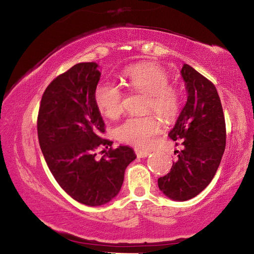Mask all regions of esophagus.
Segmentation results:
<instances>
[{
	"instance_id": "esophagus-1",
	"label": "esophagus",
	"mask_w": 254,
	"mask_h": 254,
	"mask_svg": "<svg viewBox=\"0 0 254 254\" xmlns=\"http://www.w3.org/2000/svg\"><path fill=\"white\" fill-rule=\"evenodd\" d=\"M135 154L137 158H146L147 155L150 154L149 151H144V150H141V149H135Z\"/></svg>"
}]
</instances>
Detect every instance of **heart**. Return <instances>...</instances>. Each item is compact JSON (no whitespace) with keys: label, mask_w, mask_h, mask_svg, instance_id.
Listing matches in <instances>:
<instances>
[{"label":"heart","mask_w":254,"mask_h":254,"mask_svg":"<svg viewBox=\"0 0 254 254\" xmlns=\"http://www.w3.org/2000/svg\"><path fill=\"white\" fill-rule=\"evenodd\" d=\"M123 77L131 89L145 94V112H154L165 121L173 120L182 105L179 87L170 83L168 72L155 64H139L127 67ZM124 93L118 85L107 81L100 82L94 89V102L100 112L109 119H117L123 112ZM161 128L153 114L127 119L117 130L118 139L137 147L151 145L153 136Z\"/></svg>","instance_id":"heart-1"}]
</instances>
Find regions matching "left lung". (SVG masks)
Instances as JSON below:
<instances>
[{
	"label": "left lung",
	"mask_w": 254,
	"mask_h": 254,
	"mask_svg": "<svg viewBox=\"0 0 254 254\" xmlns=\"http://www.w3.org/2000/svg\"><path fill=\"white\" fill-rule=\"evenodd\" d=\"M181 74L188 100L170 139L181 144L171 171L158 179L161 191L170 199L187 201L209 186L216 173L227 140L222 104L213 83L189 64Z\"/></svg>",
	"instance_id": "left-lung-1"
}]
</instances>
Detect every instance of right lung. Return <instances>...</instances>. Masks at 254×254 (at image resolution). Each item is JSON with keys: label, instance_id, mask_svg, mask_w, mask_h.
I'll list each match as a JSON object with an SVG mask.
<instances>
[{"label": "right lung", "instance_id": "add662e5", "mask_svg": "<svg viewBox=\"0 0 254 254\" xmlns=\"http://www.w3.org/2000/svg\"><path fill=\"white\" fill-rule=\"evenodd\" d=\"M100 76L94 62L73 65L45 89L38 115L39 143L51 173L72 199L91 206L118 195L124 171L136 158L131 147L112 149L113 142L103 139L105 124L94 102ZM100 149L106 153L99 159Z\"/></svg>", "mask_w": 254, "mask_h": 254}]
</instances>
